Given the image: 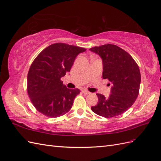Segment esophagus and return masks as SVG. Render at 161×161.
<instances>
[{"label":"esophagus","mask_w":161,"mask_h":161,"mask_svg":"<svg viewBox=\"0 0 161 161\" xmlns=\"http://www.w3.org/2000/svg\"><path fill=\"white\" fill-rule=\"evenodd\" d=\"M82 92H83L84 94H88L90 93V92H88V90H82Z\"/></svg>","instance_id":"obj_1"}]
</instances>
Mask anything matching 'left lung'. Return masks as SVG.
<instances>
[{"instance_id": "obj_1", "label": "left lung", "mask_w": 161, "mask_h": 161, "mask_svg": "<svg viewBox=\"0 0 161 161\" xmlns=\"http://www.w3.org/2000/svg\"><path fill=\"white\" fill-rule=\"evenodd\" d=\"M90 50L101 58L103 78L112 84L109 97L97 94L98 102L91 109L105 118L121 115L133 105L139 94L141 74L138 65L129 53L116 45L106 44Z\"/></svg>"}]
</instances>
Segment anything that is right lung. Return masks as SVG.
Masks as SVG:
<instances>
[{"mask_svg":"<svg viewBox=\"0 0 161 161\" xmlns=\"http://www.w3.org/2000/svg\"><path fill=\"white\" fill-rule=\"evenodd\" d=\"M86 50L66 43H53L32 62L27 76V92L39 112L57 118L71 109L80 90L67 88L60 79L70 71L77 56Z\"/></svg>","mask_w":161,"mask_h":161,"instance_id":"1","label":"right lung"}]
</instances>
